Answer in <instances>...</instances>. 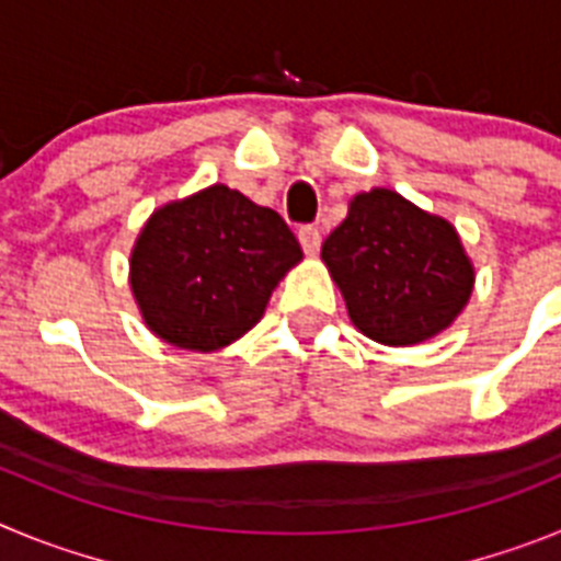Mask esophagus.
<instances>
[{
	"label": "esophagus",
	"mask_w": 561,
	"mask_h": 561,
	"mask_svg": "<svg viewBox=\"0 0 561 561\" xmlns=\"http://www.w3.org/2000/svg\"><path fill=\"white\" fill-rule=\"evenodd\" d=\"M297 238H300V247L306 250V255H317V250H320V241H323V236H320V230H317L314 225L300 227V230H297Z\"/></svg>",
	"instance_id": "1"
}]
</instances>
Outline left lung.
<instances>
[{
    "mask_svg": "<svg viewBox=\"0 0 561 561\" xmlns=\"http://www.w3.org/2000/svg\"><path fill=\"white\" fill-rule=\"evenodd\" d=\"M320 255L351 323L381 345L433 340L453 325L474 286L455 227L388 187L356 193Z\"/></svg>",
    "mask_w": 561,
    "mask_h": 561,
    "instance_id": "left-lung-1",
    "label": "left lung"
}]
</instances>
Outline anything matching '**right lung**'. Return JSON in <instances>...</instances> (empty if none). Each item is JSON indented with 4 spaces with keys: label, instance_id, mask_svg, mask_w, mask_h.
<instances>
[{
    "label": "right lung",
    "instance_id": "right-lung-1",
    "mask_svg": "<svg viewBox=\"0 0 561 561\" xmlns=\"http://www.w3.org/2000/svg\"><path fill=\"white\" fill-rule=\"evenodd\" d=\"M300 257L275 210L210 185L151 213L131 250V291L160 340L207 354L264 317L272 289Z\"/></svg>",
    "mask_w": 561,
    "mask_h": 561
}]
</instances>
